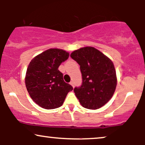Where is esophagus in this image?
Wrapping results in <instances>:
<instances>
[{
    "mask_svg": "<svg viewBox=\"0 0 145 145\" xmlns=\"http://www.w3.org/2000/svg\"><path fill=\"white\" fill-rule=\"evenodd\" d=\"M70 84H71V86H72V87H74V82H73L72 81H71V82H70Z\"/></svg>",
    "mask_w": 145,
    "mask_h": 145,
    "instance_id": "1",
    "label": "esophagus"
}]
</instances>
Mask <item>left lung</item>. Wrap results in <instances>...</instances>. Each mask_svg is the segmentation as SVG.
I'll return each mask as SVG.
<instances>
[{
    "instance_id": "obj_1",
    "label": "left lung",
    "mask_w": 145,
    "mask_h": 145,
    "mask_svg": "<svg viewBox=\"0 0 145 145\" xmlns=\"http://www.w3.org/2000/svg\"><path fill=\"white\" fill-rule=\"evenodd\" d=\"M71 58L80 65L82 82L74 92L85 108L96 110L112 98L116 90L117 77L114 63L93 47L75 50Z\"/></svg>"
}]
</instances>
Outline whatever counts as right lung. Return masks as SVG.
<instances>
[{
    "instance_id": "obj_1",
    "label": "right lung",
    "mask_w": 145,
    "mask_h": 145,
    "mask_svg": "<svg viewBox=\"0 0 145 145\" xmlns=\"http://www.w3.org/2000/svg\"><path fill=\"white\" fill-rule=\"evenodd\" d=\"M69 53L63 49H49L29 63L25 78L29 96L38 106L52 110L62 106L72 86L63 80L59 67L67 60Z\"/></svg>"
}]
</instances>
